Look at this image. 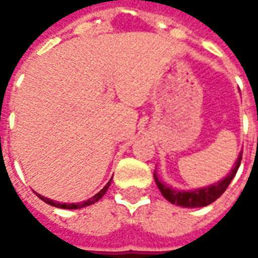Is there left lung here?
Masks as SVG:
<instances>
[{
  "label": "left lung",
  "instance_id": "left-lung-1",
  "mask_svg": "<svg viewBox=\"0 0 258 258\" xmlns=\"http://www.w3.org/2000/svg\"><path fill=\"white\" fill-rule=\"evenodd\" d=\"M240 160H242V153L239 155L238 160L235 163V167L232 168V171L227 175L225 178L220 181L218 184L211 185L207 188H202V189L196 190H177L170 188L167 185H164L157 178L156 173H153L155 181H156L157 188L160 189L162 195L166 199L173 203V205L182 206V207H205V206L210 205L213 202H216L220 196H221L225 189L228 188V185L231 184V181L235 177V174L238 171L239 166H240Z\"/></svg>",
  "mask_w": 258,
  "mask_h": 258
}]
</instances>
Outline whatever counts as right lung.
<instances>
[{
    "label": "right lung",
    "mask_w": 258,
    "mask_h": 258,
    "mask_svg": "<svg viewBox=\"0 0 258 258\" xmlns=\"http://www.w3.org/2000/svg\"><path fill=\"white\" fill-rule=\"evenodd\" d=\"M110 181H112V179H110ZM110 181H109V182H107V184L103 186V189L99 190V192H98L95 196H92V198H90L88 200H85V202H83V203H76V205H74V203H72V205H69V203H58V202H53V200L44 198V196H41V195H38V196H40V199L44 200V202H45V203H48V205L53 206V207H60V209H70V210H72V209H81V207H85V206L92 205V203H95V202H98V200L101 199L102 196L106 194L107 188H109V185H110Z\"/></svg>",
    "instance_id": "1"
}]
</instances>
